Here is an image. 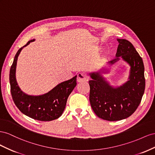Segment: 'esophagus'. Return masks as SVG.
<instances>
[{
	"label": "esophagus",
	"instance_id": "esophagus-1",
	"mask_svg": "<svg viewBox=\"0 0 155 155\" xmlns=\"http://www.w3.org/2000/svg\"><path fill=\"white\" fill-rule=\"evenodd\" d=\"M77 81L78 82H86L89 79V76L86 72H81L77 74Z\"/></svg>",
	"mask_w": 155,
	"mask_h": 155
}]
</instances>
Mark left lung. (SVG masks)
I'll return each mask as SVG.
<instances>
[{
	"label": "left lung",
	"instance_id": "obj_1",
	"mask_svg": "<svg viewBox=\"0 0 155 155\" xmlns=\"http://www.w3.org/2000/svg\"><path fill=\"white\" fill-rule=\"evenodd\" d=\"M116 57L121 56L130 65L129 81L116 88L110 86L99 73H91L90 101L99 117L110 121L129 117L138 108L145 86L142 58L133 45L127 39H117ZM119 58L110 61L114 64Z\"/></svg>",
	"mask_w": 155,
	"mask_h": 155
}]
</instances>
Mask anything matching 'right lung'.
<instances>
[{"mask_svg": "<svg viewBox=\"0 0 155 155\" xmlns=\"http://www.w3.org/2000/svg\"><path fill=\"white\" fill-rule=\"evenodd\" d=\"M34 41V39H32L28 41L25 46L19 48L15 56L10 71L11 94L16 107L22 113L38 121H49L61 116L68 97L77 85V76L59 84L44 95L32 96L25 94L21 90L16 81L17 61L23 48Z\"/></svg>", "mask_w": 155, "mask_h": 155, "instance_id": "obj_1", "label": "right lung"}]
</instances>
